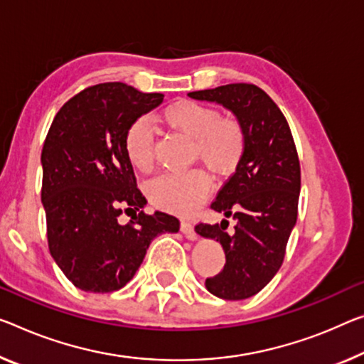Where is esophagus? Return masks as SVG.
<instances>
[{
	"label": "esophagus",
	"mask_w": 364,
	"mask_h": 364,
	"mask_svg": "<svg viewBox=\"0 0 364 364\" xmlns=\"http://www.w3.org/2000/svg\"><path fill=\"white\" fill-rule=\"evenodd\" d=\"M181 231L186 234V236L188 237V239H197V232H195V228H193V225L192 223H188V221H181Z\"/></svg>",
	"instance_id": "obj_1"
}]
</instances>
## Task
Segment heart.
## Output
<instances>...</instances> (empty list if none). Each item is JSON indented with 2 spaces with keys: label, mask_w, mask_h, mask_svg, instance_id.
Wrapping results in <instances>:
<instances>
[{
  "label": "heart",
  "mask_w": 364,
  "mask_h": 364,
  "mask_svg": "<svg viewBox=\"0 0 364 364\" xmlns=\"http://www.w3.org/2000/svg\"><path fill=\"white\" fill-rule=\"evenodd\" d=\"M163 124L193 139V156L220 176H229L242 163L249 138L242 122L223 117L213 105L177 100L161 112ZM124 151L133 169L146 174L154 166V133L144 117L133 120L124 136ZM211 178L201 169L164 174L148 186L151 203L177 215H188L205 200Z\"/></svg>",
  "instance_id": "heart-1"
}]
</instances>
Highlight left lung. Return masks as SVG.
Segmentation results:
<instances>
[{"instance_id":"1","label":"left lung","mask_w":364,"mask_h":364,"mask_svg":"<svg viewBox=\"0 0 364 364\" xmlns=\"http://www.w3.org/2000/svg\"><path fill=\"white\" fill-rule=\"evenodd\" d=\"M223 104L242 122L249 144L242 163L218 192L211 208L236 226L198 223L200 236L216 239L226 255L225 268L205 287L221 299L239 301L264 289L277 275L298 218L301 166L289 125L272 97L255 85L234 82L188 94Z\"/></svg>"}]
</instances>
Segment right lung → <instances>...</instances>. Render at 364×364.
<instances>
[{"label": "right lung", "instance_id": "obj_1", "mask_svg": "<svg viewBox=\"0 0 364 364\" xmlns=\"http://www.w3.org/2000/svg\"><path fill=\"white\" fill-rule=\"evenodd\" d=\"M163 99L125 82H102L73 96L50 125L41 158L48 249L82 291L124 288L151 240L178 231L176 216L144 213L146 198L124 151L128 125ZM122 213L132 216L127 225Z\"/></svg>", "mask_w": 364, "mask_h": 364}]
</instances>
